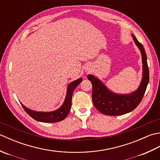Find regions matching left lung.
Listing matches in <instances>:
<instances>
[{"mask_svg":"<svg viewBox=\"0 0 160 160\" xmlns=\"http://www.w3.org/2000/svg\"><path fill=\"white\" fill-rule=\"evenodd\" d=\"M133 40L140 49L142 60V78L140 86L133 92L128 94L115 93L93 75L89 74V79L93 87L92 100L93 105L100 113L107 115H120L133 111L140 103L149 81V71L147 57L143 45L133 34Z\"/></svg>","mask_w":160,"mask_h":160,"instance_id":"obj_1","label":"left lung"}]
</instances>
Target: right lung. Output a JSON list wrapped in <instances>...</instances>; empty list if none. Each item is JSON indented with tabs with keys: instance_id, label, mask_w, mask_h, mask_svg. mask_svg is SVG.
<instances>
[{
	"instance_id": "right-lung-1",
	"label": "right lung",
	"mask_w": 160,
	"mask_h": 160,
	"mask_svg": "<svg viewBox=\"0 0 160 160\" xmlns=\"http://www.w3.org/2000/svg\"><path fill=\"white\" fill-rule=\"evenodd\" d=\"M82 81V78H78V80H74L71 82L69 85L67 86V94L65 96V99L63 104L60 108L58 109L49 111V112H43V111H36L32 109H29V108L26 107L24 105L20 103L23 107L24 109L28 113L30 116L34 120L41 122H45V123H53V122H58L63 120L65 118L68 114L69 113V111L71 107V99H72V95L75 89L78 87L81 82Z\"/></svg>"
}]
</instances>
